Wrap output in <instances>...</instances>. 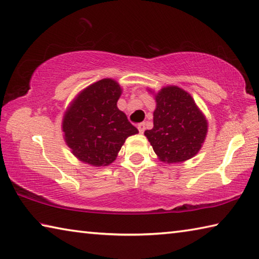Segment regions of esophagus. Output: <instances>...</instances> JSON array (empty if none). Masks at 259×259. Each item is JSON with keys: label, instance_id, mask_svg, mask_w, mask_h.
I'll use <instances>...</instances> for the list:
<instances>
[{"label": "esophagus", "instance_id": "esophagus-1", "mask_svg": "<svg viewBox=\"0 0 259 259\" xmlns=\"http://www.w3.org/2000/svg\"><path fill=\"white\" fill-rule=\"evenodd\" d=\"M137 128H138L140 134H144V131H145V123H139L137 125Z\"/></svg>", "mask_w": 259, "mask_h": 259}]
</instances>
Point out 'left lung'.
Here are the masks:
<instances>
[{"label":"left lung","instance_id":"1","mask_svg":"<svg viewBox=\"0 0 259 259\" xmlns=\"http://www.w3.org/2000/svg\"><path fill=\"white\" fill-rule=\"evenodd\" d=\"M154 126L144 135L161 162L182 163L198 154L208 133V121L192 96L177 85L154 93Z\"/></svg>","mask_w":259,"mask_h":259}]
</instances>
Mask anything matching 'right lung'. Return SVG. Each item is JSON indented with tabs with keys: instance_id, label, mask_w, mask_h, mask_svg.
<instances>
[{
	"instance_id": "1",
	"label": "right lung",
	"mask_w": 259,
	"mask_h": 259,
	"mask_svg": "<svg viewBox=\"0 0 259 259\" xmlns=\"http://www.w3.org/2000/svg\"><path fill=\"white\" fill-rule=\"evenodd\" d=\"M122 88L103 78L80 91L65 111L61 130L66 145L78 161L106 166L115 161L125 139L138 134L117 108Z\"/></svg>"
}]
</instances>
